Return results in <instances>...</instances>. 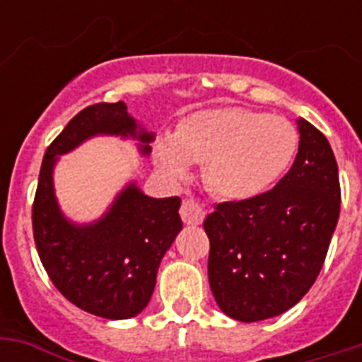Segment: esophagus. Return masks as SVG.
<instances>
[{"instance_id": "esophagus-1", "label": "esophagus", "mask_w": 362, "mask_h": 362, "mask_svg": "<svg viewBox=\"0 0 362 362\" xmlns=\"http://www.w3.org/2000/svg\"><path fill=\"white\" fill-rule=\"evenodd\" d=\"M180 216L184 223L187 226H201L204 220V212L203 204L197 203V201H193V199H184V203L180 206Z\"/></svg>"}]
</instances>
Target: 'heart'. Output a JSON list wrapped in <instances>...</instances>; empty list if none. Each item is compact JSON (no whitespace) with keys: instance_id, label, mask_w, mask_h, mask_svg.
Instances as JSON below:
<instances>
[{"instance_id":"obj_1","label":"heart","mask_w":362,"mask_h":362,"mask_svg":"<svg viewBox=\"0 0 362 362\" xmlns=\"http://www.w3.org/2000/svg\"><path fill=\"white\" fill-rule=\"evenodd\" d=\"M297 131L286 118L244 107H216L182 120L161 136L156 158L170 176L184 178L192 161L204 163V184L227 201L264 193L297 152Z\"/></svg>"}]
</instances>
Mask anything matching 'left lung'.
I'll return each mask as SVG.
<instances>
[{"mask_svg":"<svg viewBox=\"0 0 362 362\" xmlns=\"http://www.w3.org/2000/svg\"><path fill=\"white\" fill-rule=\"evenodd\" d=\"M295 163L270 192L221 203L204 220L209 281L242 323L293 308L314 286L340 216L338 165L325 135L298 118Z\"/></svg>","mask_w":362,"mask_h":362,"instance_id":"8db88e82","label":"left lung"}]
</instances>
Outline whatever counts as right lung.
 Instances as JSON below:
<instances>
[{
    "label": "right lung",
    "instance_id": "right-lung-1",
    "mask_svg": "<svg viewBox=\"0 0 362 362\" xmlns=\"http://www.w3.org/2000/svg\"><path fill=\"white\" fill-rule=\"evenodd\" d=\"M95 135L135 139L150 153L148 133L124 101L95 103L81 110L47 148L35 201L33 238L50 280L67 300L105 320H129L150 303L161 259L182 231L180 197H148L129 182L98 221L65 218L54 193L59 156Z\"/></svg>",
    "mask_w": 362,
    "mask_h": 362
}]
</instances>
